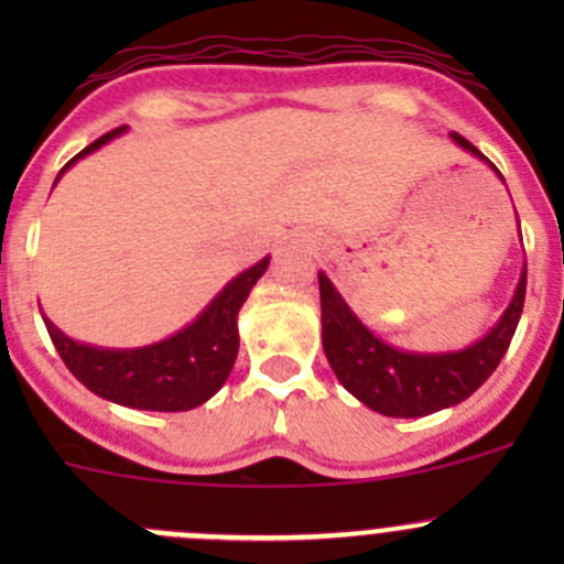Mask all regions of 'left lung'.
Wrapping results in <instances>:
<instances>
[{"label":"left lung","instance_id":"1","mask_svg":"<svg viewBox=\"0 0 564 564\" xmlns=\"http://www.w3.org/2000/svg\"><path fill=\"white\" fill-rule=\"evenodd\" d=\"M453 141L480 161L491 163L464 135L453 133ZM491 169L499 174L494 163ZM318 294H322L324 355L338 382L373 412L388 417H425L466 401L497 371L524 311L527 267L521 270L513 300L497 327L482 335L477 344L442 355H417L384 344L351 314L324 272H318Z\"/></svg>","mask_w":564,"mask_h":564}]
</instances>
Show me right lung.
<instances>
[{
    "label": "right lung",
    "instance_id": "1",
    "mask_svg": "<svg viewBox=\"0 0 564 564\" xmlns=\"http://www.w3.org/2000/svg\"><path fill=\"white\" fill-rule=\"evenodd\" d=\"M122 130L124 128H117L93 141L87 150L65 163L59 176L78 158L117 139ZM267 264H270V256L226 283L224 292L202 311L196 322L182 327L172 338L141 346V349H98V346L78 344L67 338L59 327H54L51 318L43 316V322L73 377L95 395L130 409H147V412H185L209 401L229 379L237 349H240L237 314L248 300L250 289L264 275Z\"/></svg>",
    "mask_w": 564,
    "mask_h": 564
}]
</instances>
